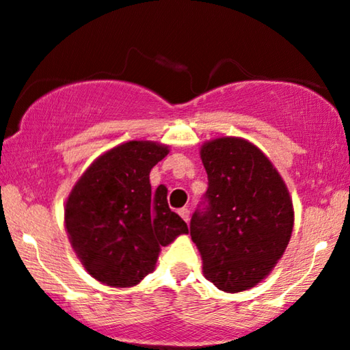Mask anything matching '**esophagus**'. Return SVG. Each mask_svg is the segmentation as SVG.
Here are the masks:
<instances>
[{
	"label": "esophagus",
	"mask_w": 350,
	"mask_h": 350,
	"mask_svg": "<svg viewBox=\"0 0 350 350\" xmlns=\"http://www.w3.org/2000/svg\"><path fill=\"white\" fill-rule=\"evenodd\" d=\"M179 215H180V218H183L184 221H189V217H191V212H189V208H179Z\"/></svg>",
	"instance_id": "1"
}]
</instances>
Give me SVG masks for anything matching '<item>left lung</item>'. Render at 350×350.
Masks as SVG:
<instances>
[{
	"mask_svg": "<svg viewBox=\"0 0 350 350\" xmlns=\"http://www.w3.org/2000/svg\"><path fill=\"white\" fill-rule=\"evenodd\" d=\"M200 158L208 187L191 218L205 277L223 292L259 284L282 258L293 230L284 180L250 142L225 137L205 143Z\"/></svg>",
	"mask_w": 350,
	"mask_h": 350,
	"instance_id": "obj_1",
	"label": "left lung"
}]
</instances>
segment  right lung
<instances>
[{"label": "right lung", "mask_w": 350, "mask_h": 350, "mask_svg": "<svg viewBox=\"0 0 350 350\" xmlns=\"http://www.w3.org/2000/svg\"><path fill=\"white\" fill-rule=\"evenodd\" d=\"M153 142H127L99 157L71 191L65 208L70 241L94 279L133 287L154 269L159 250L187 233L167 205V191H151L150 171L167 154Z\"/></svg>", "instance_id": "obj_1"}]
</instances>
